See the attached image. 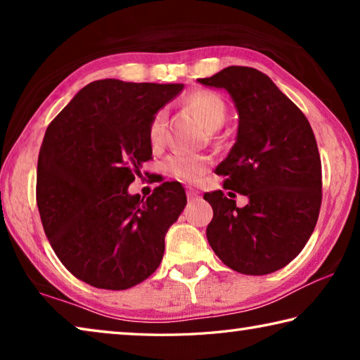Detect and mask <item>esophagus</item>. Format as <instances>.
I'll list each match as a JSON object with an SVG mask.
<instances>
[{"mask_svg": "<svg viewBox=\"0 0 360 360\" xmlns=\"http://www.w3.org/2000/svg\"><path fill=\"white\" fill-rule=\"evenodd\" d=\"M186 193H187V198L191 200H198L200 198V192L197 191V188H193V187H187V191H186Z\"/></svg>", "mask_w": 360, "mask_h": 360, "instance_id": "esophagus-1", "label": "esophagus"}]
</instances>
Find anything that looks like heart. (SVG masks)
Returning a JSON list of instances; mask_svg holds the SVG:
<instances>
[{
	"label": "heart",
	"mask_w": 360,
	"mask_h": 360,
	"mask_svg": "<svg viewBox=\"0 0 360 360\" xmlns=\"http://www.w3.org/2000/svg\"><path fill=\"white\" fill-rule=\"evenodd\" d=\"M182 105L188 112L202 122L208 131L221 129L227 119V106L224 100L210 90H197L188 94ZM165 135V112L157 111L148 125V138L152 146H160ZM210 167V158L198 154H186V152H176L165 160L167 172L174 176L176 179L184 182H197L206 173Z\"/></svg>",
	"instance_id": "b5f03b06"
}]
</instances>
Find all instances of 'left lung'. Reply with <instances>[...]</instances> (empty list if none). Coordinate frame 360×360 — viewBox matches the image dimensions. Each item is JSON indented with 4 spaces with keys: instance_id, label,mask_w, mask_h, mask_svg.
<instances>
[{
    "instance_id": "1",
    "label": "left lung",
    "mask_w": 360,
    "mask_h": 360,
    "mask_svg": "<svg viewBox=\"0 0 360 360\" xmlns=\"http://www.w3.org/2000/svg\"><path fill=\"white\" fill-rule=\"evenodd\" d=\"M200 84L225 89L240 114L238 136L216 168L224 188L246 195L238 208L222 191L208 192L206 238L243 275H268L294 260L311 236L322 202L321 157L308 119L275 82L249 66H229Z\"/></svg>"
}]
</instances>
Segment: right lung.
Instances as JSON below:
<instances>
[{
    "label": "right lung",
    "instance_id": "1",
    "mask_svg": "<svg viewBox=\"0 0 360 360\" xmlns=\"http://www.w3.org/2000/svg\"><path fill=\"white\" fill-rule=\"evenodd\" d=\"M182 84L90 82L49 124L42 139L36 203L53 252L72 276L124 290L160 265L165 233L184 210L179 182L148 198L129 186L152 158L148 125Z\"/></svg>",
    "mask_w": 360,
    "mask_h": 360
}]
</instances>
